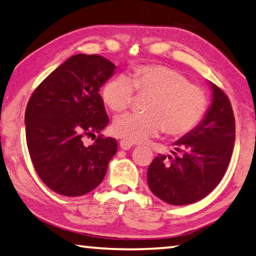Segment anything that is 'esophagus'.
<instances>
[{
	"label": "esophagus",
	"mask_w": 256,
	"mask_h": 256,
	"mask_svg": "<svg viewBox=\"0 0 256 256\" xmlns=\"http://www.w3.org/2000/svg\"><path fill=\"white\" fill-rule=\"evenodd\" d=\"M120 147L123 150H128L130 148L132 147V144L128 142L126 140H120Z\"/></svg>",
	"instance_id": "34e87169"
}]
</instances>
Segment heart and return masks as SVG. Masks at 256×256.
I'll use <instances>...</instances> for the list:
<instances>
[{
	"label": "heart",
	"mask_w": 256,
	"mask_h": 256,
	"mask_svg": "<svg viewBox=\"0 0 256 256\" xmlns=\"http://www.w3.org/2000/svg\"><path fill=\"white\" fill-rule=\"evenodd\" d=\"M134 90L149 96L146 114H124L112 126L114 134L131 144L144 142L163 130L168 136H184L197 128L208 110V98L200 88L160 64H141L130 77H114L104 83L101 96L110 110L120 112L131 106Z\"/></svg>",
	"instance_id": "b5f03b06"
}]
</instances>
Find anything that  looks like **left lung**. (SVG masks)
Masks as SVG:
<instances>
[{
  "label": "left lung",
  "mask_w": 256,
  "mask_h": 256,
  "mask_svg": "<svg viewBox=\"0 0 256 256\" xmlns=\"http://www.w3.org/2000/svg\"><path fill=\"white\" fill-rule=\"evenodd\" d=\"M210 84L213 100L204 120L174 144L172 156L158 154L149 165V188L168 204L202 200L220 184L229 165L236 136L232 107L226 93Z\"/></svg>",
  "instance_id": "obj_1"
}]
</instances>
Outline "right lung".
Masks as SVG:
<instances>
[{
  "label": "right lung",
  "instance_id": "obj_1",
  "mask_svg": "<svg viewBox=\"0 0 256 256\" xmlns=\"http://www.w3.org/2000/svg\"><path fill=\"white\" fill-rule=\"evenodd\" d=\"M116 66L98 54H75L40 83L25 112L26 140L40 179L54 192L82 196L102 182L117 141L98 134L107 126L100 88ZM91 136L96 141L82 142Z\"/></svg>",
  "mask_w": 256,
  "mask_h": 256
}]
</instances>
